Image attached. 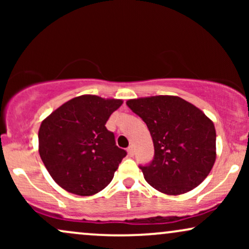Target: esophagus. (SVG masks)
Masks as SVG:
<instances>
[{"label": "esophagus", "mask_w": 249, "mask_h": 249, "mask_svg": "<svg viewBox=\"0 0 249 249\" xmlns=\"http://www.w3.org/2000/svg\"><path fill=\"white\" fill-rule=\"evenodd\" d=\"M127 153H128V156H130V157H133V154H134V148H133L132 145H130V146L127 147Z\"/></svg>", "instance_id": "1"}]
</instances>
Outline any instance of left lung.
<instances>
[{
    "label": "left lung",
    "mask_w": 249,
    "mask_h": 249,
    "mask_svg": "<svg viewBox=\"0 0 249 249\" xmlns=\"http://www.w3.org/2000/svg\"><path fill=\"white\" fill-rule=\"evenodd\" d=\"M126 105L147 125L154 156L139 165L159 192L177 196L196 187L215 161V128L193 104L176 96L130 99Z\"/></svg>",
    "instance_id": "8db88e82"
}]
</instances>
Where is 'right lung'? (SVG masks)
<instances>
[{
	"label": "right lung",
	"instance_id": "obj_1",
	"mask_svg": "<svg viewBox=\"0 0 249 249\" xmlns=\"http://www.w3.org/2000/svg\"><path fill=\"white\" fill-rule=\"evenodd\" d=\"M123 102L84 95L70 99L42 122L39 156L57 184L77 196H92L112 180L126 151L116 145L108 117Z\"/></svg>",
	"mask_w": 249,
	"mask_h": 249
}]
</instances>
